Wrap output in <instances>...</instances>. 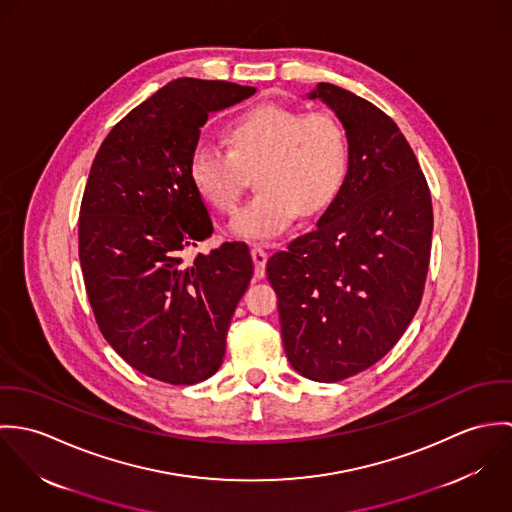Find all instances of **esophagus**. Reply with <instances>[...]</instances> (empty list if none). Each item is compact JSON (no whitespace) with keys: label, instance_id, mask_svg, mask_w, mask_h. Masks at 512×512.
Returning a JSON list of instances; mask_svg holds the SVG:
<instances>
[{"label":"esophagus","instance_id":"34e87169","mask_svg":"<svg viewBox=\"0 0 512 512\" xmlns=\"http://www.w3.org/2000/svg\"><path fill=\"white\" fill-rule=\"evenodd\" d=\"M252 260H254L256 278H264V274H266V262H268L266 250H262L260 246H254V248H252Z\"/></svg>","mask_w":512,"mask_h":512}]
</instances>
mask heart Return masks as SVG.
<instances>
[{"mask_svg":"<svg viewBox=\"0 0 512 512\" xmlns=\"http://www.w3.org/2000/svg\"><path fill=\"white\" fill-rule=\"evenodd\" d=\"M228 146H197L189 171L193 185L213 207L232 213L248 171L258 169V195L230 220V232L248 240L282 234L301 211L309 217L325 211L349 171L347 134L325 112L256 106L230 124Z\"/></svg>","mask_w":512,"mask_h":512,"instance_id":"obj_1","label":"heart"}]
</instances>
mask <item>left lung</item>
I'll return each instance as SVG.
<instances>
[{
	"instance_id": "left-lung-1",
	"label": "left lung",
	"mask_w": 512,
	"mask_h": 512,
	"mask_svg": "<svg viewBox=\"0 0 512 512\" xmlns=\"http://www.w3.org/2000/svg\"><path fill=\"white\" fill-rule=\"evenodd\" d=\"M309 100L345 128L349 171L317 226L266 266L290 365L337 382L380 361L414 319L434 213L426 177L398 126L365 98L319 82Z\"/></svg>"
}]
</instances>
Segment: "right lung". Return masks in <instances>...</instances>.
Instances as JSON below:
<instances>
[{
	"label": "right lung",
	"instance_id": "add662e5",
	"mask_svg": "<svg viewBox=\"0 0 512 512\" xmlns=\"http://www.w3.org/2000/svg\"><path fill=\"white\" fill-rule=\"evenodd\" d=\"M254 92L171 80L110 130L88 173L78 258L96 323L128 365L161 382L197 384L219 370L254 274L244 242L183 260L213 234L189 171L201 128L211 112Z\"/></svg>",
	"mask_w": 512,
	"mask_h": 512
}]
</instances>
